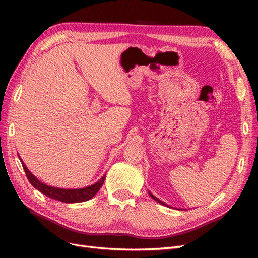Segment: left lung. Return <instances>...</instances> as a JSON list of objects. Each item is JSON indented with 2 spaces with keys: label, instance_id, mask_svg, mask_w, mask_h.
Instances as JSON below:
<instances>
[{
  "label": "left lung",
  "instance_id": "obj_1",
  "mask_svg": "<svg viewBox=\"0 0 258 258\" xmlns=\"http://www.w3.org/2000/svg\"><path fill=\"white\" fill-rule=\"evenodd\" d=\"M148 194H150V196H151V197H152V198H153V199H154L155 201H157V202H158V204H160V205H162V206H166V207H169V208H172V207H170L169 205L165 204V202H162V201H160V200H159V199H158L157 197H155V196H154V195H153L152 192H150V191H148ZM177 210H179V209H177ZM185 210H186V209H185Z\"/></svg>",
  "mask_w": 258,
  "mask_h": 258
}]
</instances>
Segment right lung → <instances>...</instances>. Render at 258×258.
Listing matches in <instances>:
<instances>
[{
  "label": "right lung",
  "instance_id": "add662e5",
  "mask_svg": "<svg viewBox=\"0 0 258 258\" xmlns=\"http://www.w3.org/2000/svg\"><path fill=\"white\" fill-rule=\"evenodd\" d=\"M18 157L21 161L22 168L25 170L29 182L34 187V188L40 190L43 195H45V196H47L51 199H56L62 202H66V204H76V202H84L91 199L93 196H96V194L99 191V189L101 188V186H102L105 179V174H104L97 183L87 187H83V188H75V189L59 188V187H53L40 181L36 176H34L30 172V170L27 168L25 162L21 160L19 154H18Z\"/></svg>",
  "mask_w": 258,
  "mask_h": 258
}]
</instances>
